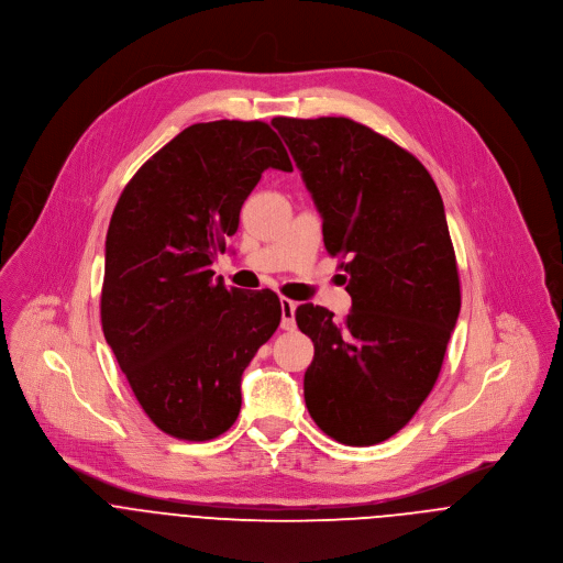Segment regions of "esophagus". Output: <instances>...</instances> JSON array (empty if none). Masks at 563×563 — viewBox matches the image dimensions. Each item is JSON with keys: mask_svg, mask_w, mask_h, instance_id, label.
Returning <instances> with one entry per match:
<instances>
[{"mask_svg": "<svg viewBox=\"0 0 563 563\" xmlns=\"http://www.w3.org/2000/svg\"><path fill=\"white\" fill-rule=\"evenodd\" d=\"M280 311H283L280 327L285 331H294L296 329V302L289 298H280Z\"/></svg>", "mask_w": 563, "mask_h": 563, "instance_id": "1", "label": "esophagus"}]
</instances>
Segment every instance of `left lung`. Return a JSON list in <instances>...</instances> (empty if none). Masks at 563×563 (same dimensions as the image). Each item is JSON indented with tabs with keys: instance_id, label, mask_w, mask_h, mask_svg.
<instances>
[{
	"instance_id": "8db88e82",
	"label": "left lung",
	"mask_w": 563,
	"mask_h": 563,
	"mask_svg": "<svg viewBox=\"0 0 563 563\" xmlns=\"http://www.w3.org/2000/svg\"><path fill=\"white\" fill-rule=\"evenodd\" d=\"M322 217L324 247L346 258L342 324L296 309L313 342L305 404L344 445L397 434L432 393L461 313V280L441 192L406 148L351 118H274Z\"/></svg>"
}]
</instances>
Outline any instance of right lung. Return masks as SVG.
Wrapping results in <instances>:
<instances>
[{"label": "right lung", "mask_w": 563, "mask_h": 563, "mask_svg": "<svg viewBox=\"0 0 563 563\" xmlns=\"http://www.w3.org/2000/svg\"><path fill=\"white\" fill-rule=\"evenodd\" d=\"M267 168L294 170L267 122L190 124L140 166L113 208L102 333L137 404L168 437L228 432L241 375L280 324L272 289H228L210 269Z\"/></svg>", "instance_id": "1"}]
</instances>
